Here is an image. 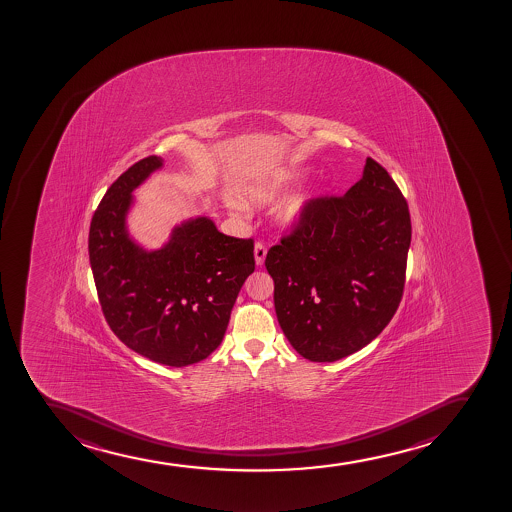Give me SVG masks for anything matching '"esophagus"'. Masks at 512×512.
Masks as SVG:
<instances>
[{"label":"esophagus","mask_w":512,"mask_h":512,"mask_svg":"<svg viewBox=\"0 0 512 512\" xmlns=\"http://www.w3.org/2000/svg\"><path fill=\"white\" fill-rule=\"evenodd\" d=\"M264 259H266V246L258 243L254 246V261H256V266H263Z\"/></svg>","instance_id":"1"}]
</instances>
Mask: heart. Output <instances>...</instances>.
Segmentation results:
<instances>
[{"label": "heart", "mask_w": 512, "mask_h": 512, "mask_svg": "<svg viewBox=\"0 0 512 512\" xmlns=\"http://www.w3.org/2000/svg\"><path fill=\"white\" fill-rule=\"evenodd\" d=\"M307 173V168H288V170L273 173L269 177L259 178L239 192L237 202L244 207H264V205L273 204L288 190L302 182L303 178L307 177ZM327 195H329V189L325 185H313L310 189L291 195L276 209L275 219L278 226L283 229L300 226L308 216V212L318 202H322Z\"/></svg>", "instance_id": "b5f03b06"}]
</instances>
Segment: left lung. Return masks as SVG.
Wrapping results in <instances>:
<instances>
[{"label": "left lung", "mask_w": 512, "mask_h": 512, "mask_svg": "<svg viewBox=\"0 0 512 512\" xmlns=\"http://www.w3.org/2000/svg\"><path fill=\"white\" fill-rule=\"evenodd\" d=\"M409 244L408 204L367 158L361 180L318 202L264 261L293 349L308 361L334 362L371 344L398 310Z\"/></svg>", "instance_id": "left-lung-1"}]
</instances>
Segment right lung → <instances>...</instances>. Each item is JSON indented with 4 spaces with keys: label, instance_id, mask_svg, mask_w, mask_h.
I'll return each instance as SVG.
<instances>
[{
    "label": "right lung",
    "instance_id": "add662e5",
    "mask_svg": "<svg viewBox=\"0 0 512 512\" xmlns=\"http://www.w3.org/2000/svg\"><path fill=\"white\" fill-rule=\"evenodd\" d=\"M162 167L163 158L148 156L109 187L92 216L89 261L116 337L150 361L183 367L221 345L237 295L254 271V246L199 216L173 227L162 248H141L126 222L133 192Z\"/></svg>",
    "mask_w": 512,
    "mask_h": 512
}]
</instances>
